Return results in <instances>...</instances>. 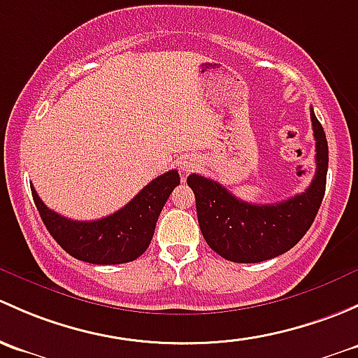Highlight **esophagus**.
<instances>
[{
    "instance_id": "1",
    "label": "esophagus",
    "mask_w": 358,
    "mask_h": 358,
    "mask_svg": "<svg viewBox=\"0 0 358 358\" xmlns=\"http://www.w3.org/2000/svg\"><path fill=\"white\" fill-rule=\"evenodd\" d=\"M194 165H196V160H194L193 157H186L182 160V164H180V169H182V172H191L194 169Z\"/></svg>"
}]
</instances>
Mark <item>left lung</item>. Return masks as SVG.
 <instances>
[{"label":"left lung","mask_w":358,"mask_h":358,"mask_svg":"<svg viewBox=\"0 0 358 358\" xmlns=\"http://www.w3.org/2000/svg\"><path fill=\"white\" fill-rule=\"evenodd\" d=\"M315 138V176L301 194L271 205H255L236 198L222 184L191 174L187 186L196 198L201 234L222 259L257 264L282 255L310 229L324 193L329 152L324 129L310 110Z\"/></svg>","instance_id":"obj_1"}]
</instances>
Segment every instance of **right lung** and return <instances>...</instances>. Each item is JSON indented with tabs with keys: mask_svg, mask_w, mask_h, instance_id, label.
I'll return each instance as SVG.
<instances>
[{
	"mask_svg": "<svg viewBox=\"0 0 358 358\" xmlns=\"http://www.w3.org/2000/svg\"><path fill=\"white\" fill-rule=\"evenodd\" d=\"M179 182L178 171L165 172L119 212L90 222L62 217L43 203L32 186L31 191L44 226L69 255L87 264L115 265L136 260L148 250L158 215Z\"/></svg>",
	"mask_w": 358,
	"mask_h": 358,
	"instance_id": "obj_1",
	"label": "right lung"
}]
</instances>
